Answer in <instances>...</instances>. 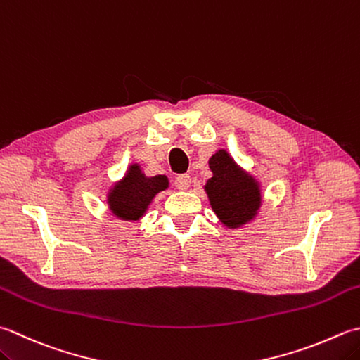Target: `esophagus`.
I'll list each match as a JSON object with an SVG mask.
<instances>
[{
	"label": "esophagus",
	"mask_w": 360,
	"mask_h": 360,
	"mask_svg": "<svg viewBox=\"0 0 360 360\" xmlns=\"http://www.w3.org/2000/svg\"><path fill=\"white\" fill-rule=\"evenodd\" d=\"M190 182H192L190 174H179V176H176V179H174V187L178 190H186V188H188Z\"/></svg>",
	"instance_id": "obj_1"
}]
</instances>
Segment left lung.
<instances>
[{"mask_svg":"<svg viewBox=\"0 0 360 360\" xmlns=\"http://www.w3.org/2000/svg\"><path fill=\"white\" fill-rule=\"evenodd\" d=\"M209 165L214 176L207 181L206 192L215 214L229 228L250 221L260 206L256 182L238 170L226 151H218Z\"/></svg>","mask_w":360,"mask_h":360,"instance_id":"1","label":"left lung"}]
</instances>
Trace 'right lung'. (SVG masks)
I'll return each instance as SVG.
<instances>
[{"instance_id":"add662e5","label":"right lung","mask_w":360,"mask_h":360,"mask_svg":"<svg viewBox=\"0 0 360 360\" xmlns=\"http://www.w3.org/2000/svg\"><path fill=\"white\" fill-rule=\"evenodd\" d=\"M168 187L165 176L145 178L139 165H132L122 182L109 195L110 210L123 220H139L154 195Z\"/></svg>"}]
</instances>
